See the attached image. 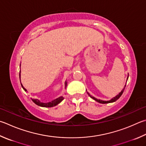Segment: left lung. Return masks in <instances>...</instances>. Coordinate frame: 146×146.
Segmentation results:
<instances>
[{"mask_svg": "<svg viewBox=\"0 0 146 146\" xmlns=\"http://www.w3.org/2000/svg\"><path fill=\"white\" fill-rule=\"evenodd\" d=\"M128 78H127V80H128ZM125 87H126V86H124V88H125ZM124 88L121 91V92H120V93H119V94H117V96H115L114 98H113L112 99H111L110 100H109V101H103V100H98V99H96V98H95L94 97H93V96H91V95L89 94V93H88V92H87V94H89V96L91 98H92L93 100H94L95 101H96L97 102H98V103H103V104H105V103H112V102H115V101H117L119 98L121 97V96L122 95V94L123 93V92H124Z\"/></svg>", "mask_w": 146, "mask_h": 146, "instance_id": "left-lung-1", "label": "left lung"}]
</instances>
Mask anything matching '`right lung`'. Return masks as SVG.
I'll return each instance as SVG.
<instances>
[{"label": "right lung", "instance_id": "right-lung-1", "mask_svg": "<svg viewBox=\"0 0 146 146\" xmlns=\"http://www.w3.org/2000/svg\"><path fill=\"white\" fill-rule=\"evenodd\" d=\"M21 85H22V88L23 89V90H24L25 91H27V89L24 88V87L22 86V84H21ZM66 86H67V82H65V87ZM63 100H64V98H63L62 96H60L59 98H57V99L52 101L51 102L42 103L38 99H32L33 102L34 103H35V104H36L37 105H38V106H40V107H54V106H56L57 105H58L59 103L61 102Z\"/></svg>", "mask_w": 146, "mask_h": 146}]
</instances>
